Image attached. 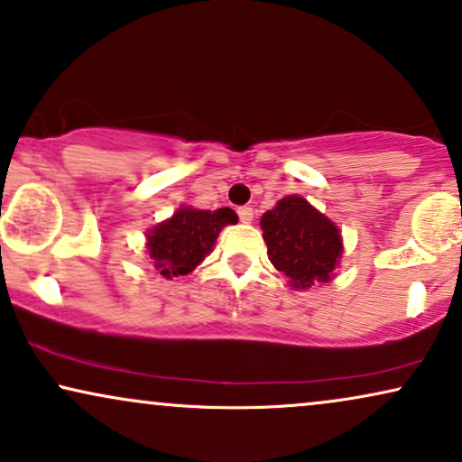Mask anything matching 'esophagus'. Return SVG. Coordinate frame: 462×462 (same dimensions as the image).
<instances>
[{
    "mask_svg": "<svg viewBox=\"0 0 462 462\" xmlns=\"http://www.w3.org/2000/svg\"><path fill=\"white\" fill-rule=\"evenodd\" d=\"M237 216H240V220H242V222H250V220L254 218L253 208H246V205H244V208L237 209Z\"/></svg>",
    "mask_w": 462,
    "mask_h": 462,
    "instance_id": "34e87169",
    "label": "esophagus"
}]
</instances>
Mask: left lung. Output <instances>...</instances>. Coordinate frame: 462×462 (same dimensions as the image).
Instances as JSON below:
<instances>
[{"mask_svg":"<svg viewBox=\"0 0 462 462\" xmlns=\"http://www.w3.org/2000/svg\"><path fill=\"white\" fill-rule=\"evenodd\" d=\"M267 257L295 289L329 282L343 254L338 226L298 195H289L261 216Z\"/></svg>","mask_w":462,"mask_h":462,"instance_id":"obj_1","label":"left lung"}]
</instances>
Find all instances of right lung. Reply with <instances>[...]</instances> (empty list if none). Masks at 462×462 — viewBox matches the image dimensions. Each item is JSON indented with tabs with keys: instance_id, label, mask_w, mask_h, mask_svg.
<instances>
[{
	"instance_id": "obj_1",
	"label": "right lung",
	"mask_w": 462,
	"mask_h": 462,
	"mask_svg": "<svg viewBox=\"0 0 462 462\" xmlns=\"http://www.w3.org/2000/svg\"><path fill=\"white\" fill-rule=\"evenodd\" d=\"M236 222L237 214L231 208L216 212L180 208L169 220L147 231V253L153 267L164 278L186 276L212 253L222 226Z\"/></svg>"
}]
</instances>
